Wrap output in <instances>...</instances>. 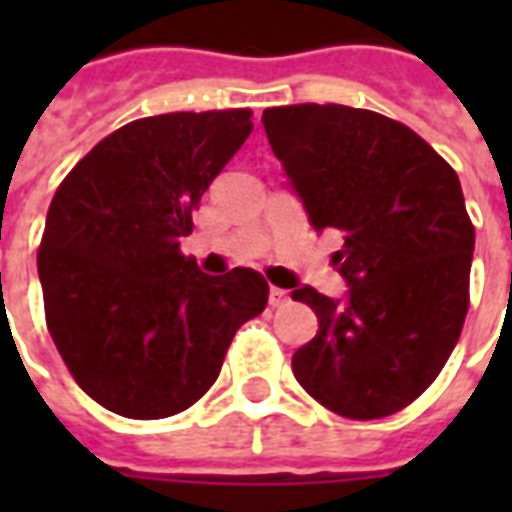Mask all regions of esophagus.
<instances>
[{"mask_svg": "<svg viewBox=\"0 0 512 512\" xmlns=\"http://www.w3.org/2000/svg\"><path fill=\"white\" fill-rule=\"evenodd\" d=\"M268 304L277 310V307H285L288 304V290H282V288H271L268 290Z\"/></svg>", "mask_w": 512, "mask_h": 512, "instance_id": "esophagus-1", "label": "esophagus"}]
</instances>
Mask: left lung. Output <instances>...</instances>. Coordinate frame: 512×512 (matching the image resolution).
<instances>
[{"instance_id": "1", "label": "left lung", "mask_w": 512, "mask_h": 512, "mask_svg": "<svg viewBox=\"0 0 512 512\" xmlns=\"http://www.w3.org/2000/svg\"><path fill=\"white\" fill-rule=\"evenodd\" d=\"M263 128L312 227L345 241L332 257L345 299L290 293L318 315L293 376L340 417H389L433 384L466 321L474 227L461 180L422 136L370 109L277 106Z\"/></svg>"}]
</instances>
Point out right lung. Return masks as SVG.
I'll list each match as a JSON object with an SVG mask.
<instances>
[{"mask_svg":"<svg viewBox=\"0 0 512 512\" xmlns=\"http://www.w3.org/2000/svg\"><path fill=\"white\" fill-rule=\"evenodd\" d=\"M252 134L249 109L117 128L68 172L38 252L49 334L76 384L128 419L194 406L241 323L266 310L252 268L202 274L180 255L191 211Z\"/></svg>","mask_w":512,"mask_h":512,"instance_id":"1","label":"right lung"}]
</instances>
